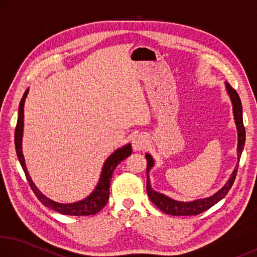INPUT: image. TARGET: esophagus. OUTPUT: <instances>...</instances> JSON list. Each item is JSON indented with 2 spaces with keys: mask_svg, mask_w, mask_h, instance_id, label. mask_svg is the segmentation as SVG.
Instances as JSON below:
<instances>
[{
  "mask_svg": "<svg viewBox=\"0 0 257 257\" xmlns=\"http://www.w3.org/2000/svg\"><path fill=\"white\" fill-rule=\"evenodd\" d=\"M149 145V138L145 134H138L133 138V149L135 151H143Z\"/></svg>",
  "mask_w": 257,
  "mask_h": 257,
  "instance_id": "esophagus-1",
  "label": "esophagus"
}]
</instances>
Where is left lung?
I'll list each match as a JSON object with an SVG mask.
<instances>
[{
  "label": "left lung",
  "mask_w": 257,
  "mask_h": 257,
  "mask_svg": "<svg viewBox=\"0 0 257 257\" xmlns=\"http://www.w3.org/2000/svg\"><path fill=\"white\" fill-rule=\"evenodd\" d=\"M225 85H227V90L230 95V98H231L232 105H233L234 121H236L237 130H238V160H240L243 145H245V136H246L245 127H243V122H242V106H241L240 98H239V95L236 92V89L232 88L228 82ZM145 156L147 161V168H146L147 194H149L150 199L153 202V204L156 207L160 208V210L163 213H165V214H170V215H197V214H201V213H203L204 211L208 210V208L212 207L213 205H215V204L217 202H220L221 199H222L225 195L229 193V190L231 189L233 181L236 179V175L239 167V162H238V164L236 165V169L233 170L232 176L230 177L229 181L224 185L223 188L217 191L215 195H213V196L208 198L197 199V201H194V202L184 203V202L173 201V199L164 196L163 194H160L158 191H154L151 188L150 180H149V171L151 170V168L153 167L154 161L150 154H146Z\"/></svg>",
  "instance_id": "left-lung-1"
}]
</instances>
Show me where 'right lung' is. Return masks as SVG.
<instances>
[{
    "mask_svg": "<svg viewBox=\"0 0 257 257\" xmlns=\"http://www.w3.org/2000/svg\"><path fill=\"white\" fill-rule=\"evenodd\" d=\"M28 89L26 90L21 102L19 104V113H18V121H17L16 125V132H15V144H16V152L17 156H18L19 162L23 167V170L27 178L28 184L30 188L34 191V194L36 195V197L40 199V202L45 205L46 207H50L51 210H54L56 212L61 213V214L66 215H75V216H85V215H93L96 214L102 208L106 205L108 201V196H110V180L112 178V173L114 171L116 165H118L121 161L127 159L128 156L132 154V145L128 144L123 146L122 149L116 150L114 153L108 156V159L104 163L103 170L101 173V178L96 186V188L94 189L92 194L88 197L82 199L80 202L71 203V204H61L51 201L50 198L45 197L44 195L41 194V191L36 188V186L34 185L29 177V173L27 171L25 164V159L23 155V150H21V141H23V130H24V105H25V99L27 97Z\"/></svg>",
    "mask_w": 257,
    "mask_h": 257,
    "instance_id": "add662e5",
    "label": "right lung"
}]
</instances>
